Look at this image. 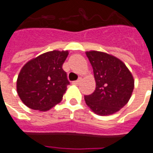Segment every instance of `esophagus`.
Segmentation results:
<instances>
[{
	"mask_svg": "<svg viewBox=\"0 0 153 153\" xmlns=\"http://www.w3.org/2000/svg\"><path fill=\"white\" fill-rule=\"evenodd\" d=\"M81 82V78L79 79V80H77V81H74V82H72V84L73 85H76V86H77V85H79V83Z\"/></svg>",
	"mask_w": 153,
	"mask_h": 153,
	"instance_id": "esophagus-1",
	"label": "esophagus"
}]
</instances>
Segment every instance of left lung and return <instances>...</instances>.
Wrapping results in <instances>:
<instances>
[{"label":"left lung","mask_w":153,"mask_h":153,"mask_svg":"<svg viewBox=\"0 0 153 153\" xmlns=\"http://www.w3.org/2000/svg\"><path fill=\"white\" fill-rule=\"evenodd\" d=\"M94 73L96 90L85 96L90 109L99 116H108L120 111L130 100L134 78L127 66L114 56L102 51L86 52Z\"/></svg>","instance_id":"8db88e82"}]
</instances>
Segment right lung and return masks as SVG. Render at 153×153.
I'll return each instance as SVG.
<instances>
[{"instance_id": "obj_1", "label": "right lung", "mask_w": 153, "mask_h": 153, "mask_svg": "<svg viewBox=\"0 0 153 153\" xmlns=\"http://www.w3.org/2000/svg\"><path fill=\"white\" fill-rule=\"evenodd\" d=\"M68 54V51H51L23 66L16 81V91L26 107L46 111L62 100L69 84L62 69Z\"/></svg>"}]
</instances>
